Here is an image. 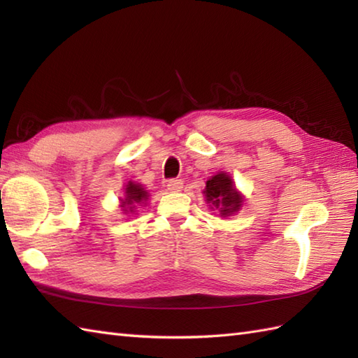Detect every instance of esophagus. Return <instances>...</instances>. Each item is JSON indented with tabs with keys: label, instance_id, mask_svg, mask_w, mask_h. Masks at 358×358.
Returning a JSON list of instances; mask_svg holds the SVG:
<instances>
[{
	"label": "esophagus",
	"instance_id": "34e87169",
	"mask_svg": "<svg viewBox=\"0 0 358 358\" xmlns=\"http://www.w3.org/2000/svg\"><path fill=\"white\" fill-rule=\"evenodd\" d=\"M167 189L171 192H180L183 189V181L181 180H169L167 181Z\"/></svg>",
	"mask_w": 358,
	"mask_h": 358
}]
</instances>
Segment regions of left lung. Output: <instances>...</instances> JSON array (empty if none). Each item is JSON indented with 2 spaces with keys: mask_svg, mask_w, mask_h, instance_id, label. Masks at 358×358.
<instances>
[{
  "mask_svg": "<svg viewBox=\"0 0 358 358\" xmlns=\"http://www.w3.org/2000/svg\"><path fill=\"white\" fill-rule=\"evenodd\" d=\"M204 199L212 210H218L220 217L227 218L235 215L243 208L245 195L235 186L232 177L227 172H217L206 181Z\"/></svg>",
  "mask_w": 358,
  "mask_h": 358,
  "instance_id": "1",
  "label": "left lung"
}]
</instances>
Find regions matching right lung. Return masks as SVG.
Masks as SVG:
<instances>
[{
    "label": "right lung",
    "mask_w": 358,
    "mask_h": 358,
    "mask_svg": "<svg viewBox=\"0 0 358 358\" xmlns=\"http://www.w3.org/2000/svg\"><path fill=\"white\" fill-rule=\"evenodd\" d=\"M149 200V192L146 187L135 181H127L124 185V196L120 199V208L123 210V214H135L136 208L146 206Z\"/></svg>",
    "instance_id": "right-lung-1"
}]
</instances>
